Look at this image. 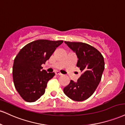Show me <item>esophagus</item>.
I'll return each mask as SVG.
<instances>
[{
  "label": "esophagus",
  "instance_id": "esophagus-1",
  "mask_svg": "<svg viewBox=\"0 0 125 125\" xmlns=\"http://www.w3.org/2000/svg\"><path fill=\"white\" fill-rule=\"evenodd\" d=\"M55 74L59 75V76H62V74L61 72H58V71L55 72Z\"/></svg>",
  "mask_w": 125,
  "mask_h": 125
}]
</instances>
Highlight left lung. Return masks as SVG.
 Instances as JSON below:
<instances>
[{
	"instance_id": "1",
	"label": "left lung",
	"mask_w": 125,
	"mask_h": 125,
	"mask_svg": "<svg viewBox=\"0 0 125 125\" xmlns=\"http://www.w3.org/2000/svg\"><path fill=\"white\" fill-rule=\"evenodd\" d=\"M64 42L76 53L78 58L76 66L82 74L76 82L70 80L63 92L72 100L82 101L91 97L97 89L105 68L104 59L96 48L87 43Z\"/></svg>"
}]
</instances>
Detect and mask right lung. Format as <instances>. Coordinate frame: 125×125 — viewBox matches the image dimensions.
<instances>
[{
  "mask_svg": "<svg viewBox=\"0 0 125 125\" xmlns=\"http://www.w3.org/2000/svg\"><path fill=\"white\" fill-rule=\"evenodd\" d=\"M63 41L38 40L31 42L20 51L14 60L13 82L24 100L35 102L45 93L48 81L55 76L42 70L45 64Z\"/></svg>",
  "mask_w": 125,
  "mask_h": 125,
  "instance_id": "right-lung-1",
  "label": "right lung"
}]
</instances>
